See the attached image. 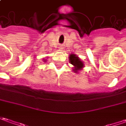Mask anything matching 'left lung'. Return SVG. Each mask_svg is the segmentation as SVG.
Returning <instances> with one entry per match:
<instances>
[{
  "label": "left lung",
  "instance_id": "8db88e82",
  "mask_svg": "<svg viewBox=\"0 0 126 126\" xmlns=\"http://www.w3.org/2000/svg\"><path fill=\"white\" fill-rule=\"evenodd\" d=\"M70 62L72 65H73L74 66V69H73V71H74L76 73L78 72L79 70H81L83 67H84V65H83V61H81V59L78 57L77 55L75 54H71L70 55Z\"/></svg>",
  "mask_w": 126,
  "mask_h": 126
}]
</instances>
